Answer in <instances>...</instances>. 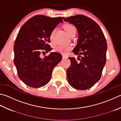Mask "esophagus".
Instances as JSON below:
<instances>
[{
	"label": "esophagus",
	"instance_id": "34e87169",
	"mask_svg": "<svg viewBox=\"0 0 121 121\" xmlns=\"http://www.w3.org/2000/svg\"><path fill=\"white\" fill-rule=\"evenodd\" d=\"M67 58H68V57L67 56H64V55H62V59H65Z\"/></svg>",
	"mask_w": 121,
	"mask_h": 121
}]
</instances>
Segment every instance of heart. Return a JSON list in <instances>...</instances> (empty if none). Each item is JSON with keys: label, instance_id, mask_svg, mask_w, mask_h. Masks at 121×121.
Instances as JSON below:
<instances>
[{"label": "heart", "instance_id": "b5f03b06", "mask_svg": "<svg viewBox=\"0 0 121 121\" xmlns=\"http://www.w3.org/2000/svg\"><path fill=\"white\" fill-rule=\"evenodd\" d=\"M65 30L67 32V33L71 36L72 35L75 34L76 33V28L72 24H68L65 25L64 26ZM55 32L54 30L52 32L51 35H50V39L51 41H53V37ZM72 49V46L71 45H57L54 47V50L55 52H58L63 54H67L69 53V51Z\"/></svg>", "mask_w": 121, "mask_h": 121}]
</instances>
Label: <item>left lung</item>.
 <instances>
[{
	"label": "left lung",
	"mask_w": 121,
	"mask_h": 121,
	"mask_svg": "<svg viewBox=\"0 0 121 121\" xmlns=\"http://www.w3.org/2000/svg\"><path fill=\"white\" fill-rule=\"evenodd\" d=\"M63 19L76 26L79 36L72 52L79 56L78 59L69 58L71 65L67 70L68 81L77 89L91 88L100 79L106 63V39L100 26L87 16L77 15Z\"/></svg>",
	"instance_id": "obj_1"
}]
</instances>
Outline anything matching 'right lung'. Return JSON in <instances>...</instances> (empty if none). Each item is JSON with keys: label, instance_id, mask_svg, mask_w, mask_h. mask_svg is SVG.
<instances>
[{"label": "right lung", "instance_id": "add662e5", "mask_svg": "<svg viewBox=\"0 0 121 121\" xmlns=\"http://www.w3.org/2000/svg\"><path fill=\"white\" fill-rule=\"evenodd\" d=\"M62 22L60 17L38 15L26 22L19 30L14 46V62L19 78L28 86L39 88L47 85L54 68L62 60V55L58 52H51L43 59L40 54L52 50L48 44L50 35Z\"/></svg>", "mask_w": 121, "mask_h": 121}]
</instances>
